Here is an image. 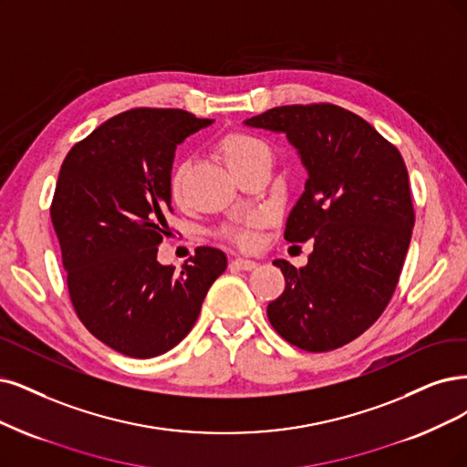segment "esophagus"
I'll use <instances>...</instances> for the list:
<instances>
[{
    "instance_id": "34e87169",
    "label": "esophagus",
    "mask_w": 467,
    "mask_h": 467,
    "mask_svg": "<svg viewBox=\"0 0 467 467\" xmlns=\"http://www.w3.org/2000/svg\"><path fill=\"white\" fill-rule=\"evenodd\" d=\"M255 262L254 260H244V257H236V260L231 262V267L236 271H252L255 269Z\"/></svg>"
}]
</instances>
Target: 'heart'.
<instances>
[{"mask_svg": "<svg viewBox=\"0 0 467 467\" xmlns=\"http://www.w3.org/2000/svg\"><path fill=\"white\" fill-rule=\"evenodd\" d=\"M217 151L223 158V161L227 163V167L236 172L243 167L250 165L254 160L260 158L264 153H269V148L260 138L244 132V130H231L227 134H223L217 140ZM182 181H184V169L177 167L171 175V198L175 202H181L182 198ZM267 221L264 213H252L244 219H240L233 224H227L221 233L224 238L234 240L240 246H252L255 240V229H260L262 224Z\"/></svg>", "mask_w": 467, "mask_h": 467, "instance_id": "b5f03b06", "label": "heart"}]
</instances>
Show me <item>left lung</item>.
<instances>
[{
	"label": "left lung",
	"instance_id": "1",
	"mask_svg": "<svg viewBox=\"0 0 467 467\" xmlns=\"http://www.w3.org/2000/svg\"><path fill=\"white\" fill-rule=\"evenodd\" d=\"M244 123L285 132L307 171L285 238H314V252L300 269L273 262L285 292L269 302V323L302 350L340 348L385 312L400 279L416 221L402 155L333 103L273 108Z\"/></svg>",
	"mask_w": 467,
	"mask_h": 467
}]
</instances>
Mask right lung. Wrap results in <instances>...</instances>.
<instances>
[{
	"instance_id": "add662e5",
	"label": "right lung",
	"mask_w": 467,
	"mask_h": 467,
	"mask_svg": "<svg viewBox=\"0 0 467 467\" xmlns=\"http://www.w3.org/2000/svg\"><path fill=\"white\" fill-rule=\"evenodd\" d=\"M212 123L182 109H130L77 142L61 165L49 213L68 296L86 329L125 356L175 348L227 269V255L210 246L181 271L158 262L175 150Z\"/></svg>"
}]
</instances>
